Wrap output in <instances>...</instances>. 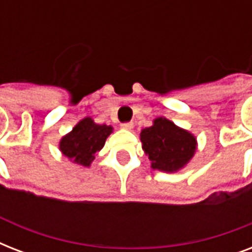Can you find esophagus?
<instances>
[{"mask_svg":"<svg viewBox=\"0 0 252 252\" xmlns=\"http://www.w3.org/2000/svg\"><path fill=\"white\" fill-rule=\"evenodd\" d=\"M123 128V129H128L130 130L132 128H133V123L132 122H126V123H122V126H120Z\"/></svg>","mask_w":252,"mask_h":252,"instance_id":"esophagus-1","label":"esophagus"}]
</instances>
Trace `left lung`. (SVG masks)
I'll use <instances>...</instances> for the list:
<instances>
[{"label": "left lung", "instance_id": "1", "mask_svg": "<svg viewBox=\"0 0 252 252\" xmlns=\"http://www.w3.org/2000/svg\"><path fill=\"white\" fill-rule=\"evenodd\" d=\"M141 142L152 167L161 171H178L196 150L195 137L165 118L156 119L153 126L142 129Z\"/></svg>", "mask_w": 252, "mask_h": 252}]
</instances>
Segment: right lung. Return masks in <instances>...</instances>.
I'll return each instance as SVG.
<instances>
[{"instance_id": "1", "label": "right lung", "mask_w": 252, "mask_h": 252, "mask_svg": "<svg viewBox=\"0 0 252 252\" xmlns=\"http://www.w3.org/2000/svg\"><path fill=\"white\" fill-rule=\"evenodd\" d=\"M112 132V128L106 124H95L90 118L81 120L73 130L60 142V149L65 157L74 163L90 166L95 153L104 146L106 138Z\"/></svg>"}]
</instances>
